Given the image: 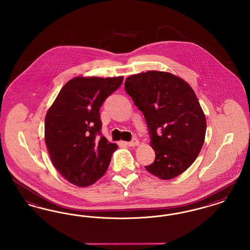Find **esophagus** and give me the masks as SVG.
<instances>
[{
  "label": "esophagus",
  "mask_w": 250,
  "mask_h": 250,
  "mask_svg": "<svg viewBox=\"0 0 250 250\" xmlns=\"http://www.w3.org/2000/svg\"><path fill=\"white\" fill-rule=\"evenodd\" d=\"M139 143H139V140H138V139L133 138L130 142L127 143V145H128V146H136V145H139Z\"/></svg>",
  "instance_id": "1"
}]
</instances>
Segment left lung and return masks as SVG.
Returning a JSON list of instances; mask_svg holds the SVG:
<instances>
[{"instance_id": "1", "label": "left lung", "mask_w": 250, "mask_h": 250, "mask_svg": "<svg viewBox=\"0 0 250 250\" xmlns=\"http://www.w3.org/2000/svg\"><path fill=\"white\" fill-rule=\"evenodd\" d=\"M125 90L147 124L155 161L145 168L169 180L183 173L202 150L206 119L189 84L167 72L148 71L126 78Z\"/></svg>"}]
</instances>
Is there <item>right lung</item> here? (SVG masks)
Instances as JSON below:
<instances>
[{
	"label": "right lung",
	"mask_w": 250,
	"mask_h": 250,
	"mask_svg": "<svg viewBox=\"0 0 250 250\" xmlns=\"http://www.w3.org/2000/svg\"><path fill=\"white\" fill-rule=\"evenodd\" d=\"M123 77H78L65 84L45 119L51 161L68 182L88 187L107 171L118 148L102 136L100 107L123 83Z\"/></svg>",
	"instance_id": "right-lung-1"
}]
</instances>
